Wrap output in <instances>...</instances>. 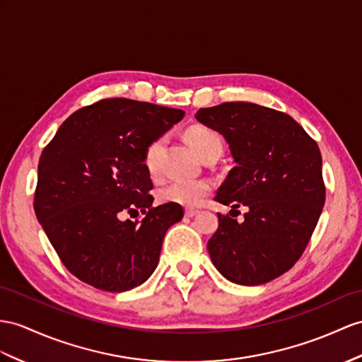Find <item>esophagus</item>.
I'll use <instances>...</instances> for the list:
<instances>
[{
  "label": "esophagus",
  "mask_w": 362,
  "mask_h": 362,
  "mask_svg": "<svg viewBox=\"0 0 362 362\" xmlns=\"http://www.w3.org/2000/svg\"><path fill=\"white\" fill-rule=\"evenodd\" d=\"M199 214L198 210H195V209H186V211H184V215H186L187 218H193V216H197Z\"/></svg>",
  "instance_id": "obj_1"
}]
</instances>
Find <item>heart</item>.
I'll use <instances>...</instances> for the list:
<instances>
[{
  "instance_id": "1",
  "label": "heart",
  "mask_w": 362,
  "mask_h": 362,
  "mask_svg": "<svg viewBox=\"0 0 362 362\" xmlns=\"http://www.w3.org/2000/svg\"><path fill=\"white\" fill-rule=\"evenodd\" d=\"M186 138L202 160L211 155H221L223 139L216 130L202 124H195L187 129ZM164 146V138H156L146 147L143 165L151 176L160 172V158ZM211 192V182L207 180L198 181H173L158 192V198L165 204H176L182 207H197Z\"/></svg>"
}]
</instances>
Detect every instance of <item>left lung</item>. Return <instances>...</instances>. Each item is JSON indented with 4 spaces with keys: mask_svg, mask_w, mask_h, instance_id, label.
<instances>
[{
    "mask_svg": "<svg viewBox=\"0 0 362 362\" xmlns=\"http://www.w3.org/2000/svg\"><path fill=\"white\" fill-rule=\"evenodd\" d=\"M197 119L226 138L236 161L215 201L247 209L243 223L218 214L211 262L232 283L266 284L295 266L318 224L320 147L290 115L253 103L199 109Z\"/></svg>",
    "mask_w": 362,
    "mask_h": 362,
    "instance_id": "1",
    "label": "left lung"
}]
</instances>
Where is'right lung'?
I'll return each mask as SVG.
<instances>
[{"instance_id":"obj_1","label":"right lung","mask_w":362,"mask_h":362,"mask_svg":"<svg viewBox=\"0 0 362 362\" xmlns=\"http://www.w3.org/2000/svg\"><path fill=\"white\" fill-rule=\"evenodd\" d=\"M184 118L127 98L86 105L61 124L38 163L33 209L66 269L105 292L141 286L158 266L182 207H153L146 147ZM143 213V220H121Z\"/></svg>"}]
</instances>
